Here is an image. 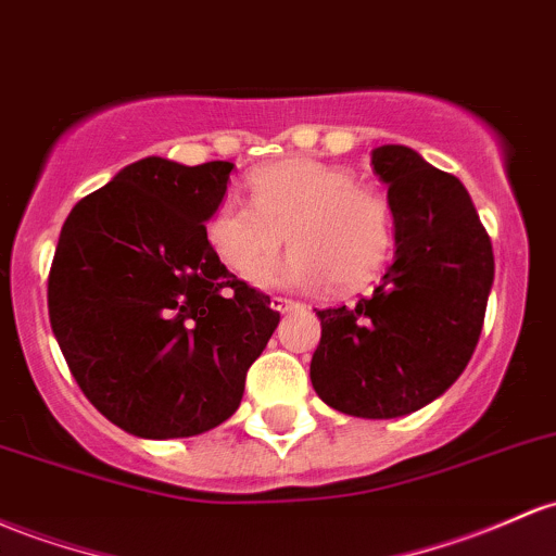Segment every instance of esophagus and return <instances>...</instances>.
I'll return each mask as SVG.
<instances>
[{
    "label": "esophagus",
    "mask_w": 556,
    "mask_h": 556,
    "mask_svg": "<svg viewBox=\"0 0 556 556\" xmlns=\"http://www.w3.org/2000/svg\"><path fill=\"white\" fill-rule=\"evenodd\" d=\"M271 308L279 311V314H288V311L301 308V303L292 301V298H285V295H274L271 298Z\"/></svg>",
    "instance_id": "1"
}]
</instances>
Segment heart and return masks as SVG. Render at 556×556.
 <instances>
[{"label": "heart", "instance_id": "1", "mask_svg": "<svg viewBox=\"0 0 556 556\" xmlns=\"http://www.w3.org/2000/svg\"><path fill=\"white\" fill-rule=\"evenodd\" d=\"M250 198H224L205 224L216 258L237 277H255L288 239L296 250L261 282L316 288H356L388 258L393 216L388 200L356 185L343 166L288 157L248 179Z\"/></svg>", "mask_w": 556, "mask_h": 556}]
</instances>
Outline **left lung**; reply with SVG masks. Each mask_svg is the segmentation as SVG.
<instances>
[{
    "mask_svg": "<svg viewBox=\"0 0 556 556\" xmlns=\"http://www.w3.org/2000/svg\"><path fill=\"white\" fill-rule=\"evenodd\" d=\"M395 222L393 264L356 306L316 311L311 386L338 412L395 419L454 386L493 285L491 237L456 176L404 144L371 150Z\"/></svg>",
    "mask_w": 556,
    "mask_h": 556,
    "instance_id": "left-lung-1",
    "label": "left lung"
}]
</instances>
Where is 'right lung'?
<instances>
[{
    "label": "right lung",
    "instance_id": "add662e5",
    "mask_svg": "<svg viewBox=\"0 0 556 556\" xmlns=\"http://www.w3.org/2000/svg\"><path fill=\"white\" fill-rule=\"evenodd\" d=\"M235 163L142 157L78 200L47 282L50 325L78 388L150 441L227 422L279 325L264 292L205 237Z\"/></svg>",
    "mask_w": 556,
    "mask_h": 556
}]
</instances>
